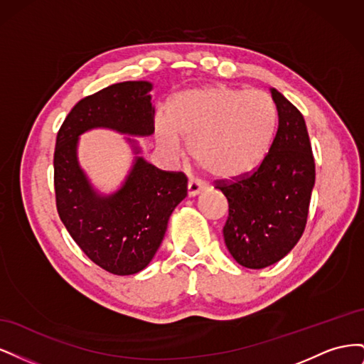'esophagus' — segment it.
<instances>
[{"instance_id":"1","label":"esophagus","mask_w":364,"mask_h":364,"mask_svg":"<svg viewBox=\"0 0 364 364\" xmlns=\"http://www.w3.org/2000/svg\"><path fill=\"white\" fill-rule=\"evenodd\" d=\"M202 191H205V186L202 183H199L197 181H188V186H186V193H188V197H194L197 194H200Z\"/></svg>"}]
</instances>
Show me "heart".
<instances>
[{
    "label": "heart",
    "instance_id": "1",
    "mask_svg": "<svg viewBox=\"0 0 364 364\" xmlns=\"http://www.w3.org/2000/svg\"><path fill=\"white\" fill-rule=\"evenodd\" d=\"M277 124L272 98L261 91L209 86L176 97L168 124L159 123L156 141L170 158L190 144L191 158L215 179L232 181L255 170L266 156Z\"/></svg>",
    "mask_w": 364,
    "mask_h": 364
}]
</instances>
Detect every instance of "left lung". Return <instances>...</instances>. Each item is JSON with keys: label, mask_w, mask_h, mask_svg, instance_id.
I'll use <instances>...</instances> for the list:
<instances>
[{"label": "left lung", "mask_w": 364, "mask_h": 364, "mask_svg": "<svg viewBox=\"0 0 364 364\" xmlns=\"http://www.w3.org/2000/svg\"><path fill=\"white\" fill-rule=\"evenodd\" d=\"M278 130L259 167L215 188L229 203L223 228L234 259L247 269H264L296 246L306 225L316 167L305 119L287 98L272 87Z\"/></svg>", "instance_id": "8db88e82"}]
</instances>
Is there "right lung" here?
Listing matches in <instances>:
<instances>
[{
	"label": "right lung",
	"mask_w": 364,
	"mask_h": 364,
	"mask_svg": "<svg viewBox=\"0 0 364 364\" xmlns=\"http://www.w3.org/2000/svg\"><path fill=\"white\" fill-rule=\"evenodd\" d=\"M150 82H123L77 103L58 134L54 149V191L62 223L79 247L109 273L135 274L159 249L168 218L186 197L183 173L164 171L135 156L121 188L100 194L77 159L79 136L91 129H111L134 136L155 132ZM134 151L136 141L127 138Z\"/></svg>",
	"instance_id": "right-lung-1"
}]
</instances>
